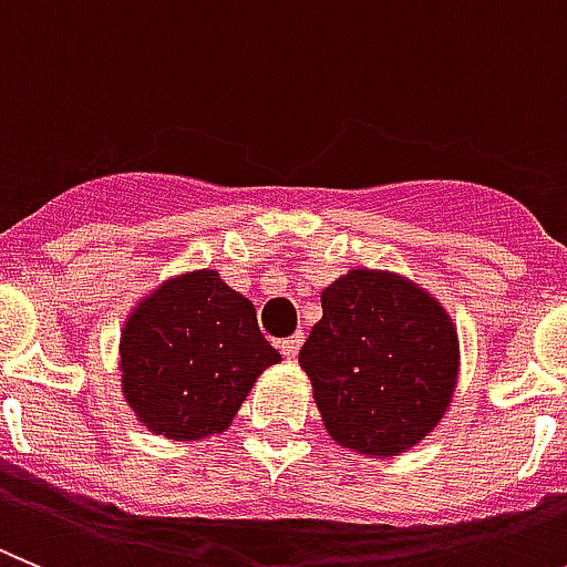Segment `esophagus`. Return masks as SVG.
<instances>
[{"label":"esophagus","instance_id":"1","mask_svg":"<svg viewBox=\"0 0 567 567\" xmlns=\"http://www.w3.org/2000/svg\"><path fill=\"white\" fill-rule=\"evenodd\" d=\"M302 339L305 333H293L290 339H285L282 344H279V350H282L285 359H296V353H299V347H302Z\"/></svg>","mask_w":567,"mask_h":567}]
</instances>
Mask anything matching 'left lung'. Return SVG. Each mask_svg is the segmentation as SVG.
<instances>
[{"mask_svg":"<svg viewBox=\"0 0 567 567\" xmlns=\"http://www.w3.org/2000/svg\"><path fill=\"white\" fill-rule=\"evenodd\" d=\"M299 364L339 446L395 457L446 415L461 375V341L430 290L395 271L353 268L321 290V319Z\"/></svg>","mask_w":567,"mask_h":567,"instance_id":"left-lung-1","label":"left lung"}]
</instances>
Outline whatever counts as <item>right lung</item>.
<instances>
[{
  "instance_id": "obj_1",
  "label": "right lung",
  "mask_w": 567,
  "mask_h": 567,
  "mask_svg": "<svg viewBox=\"0 0 567 567\" xmlns=\"http://www.w3.org/2000/svg\"><path fill=\"white\" fill-rule=\"evenodd\" d=\"M121 392L155 435H223L265 370L282 355L257 324L251 299L212 268L163 279L126 316Z\"/></svg>"
}]
</instances>
